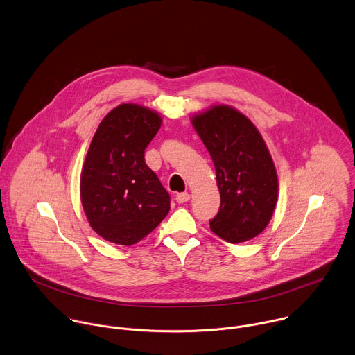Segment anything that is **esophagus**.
Instances as JSON below:
<instances>
[{"instance_id": "1", "label": "esophagus", "mask_w": 355, "mask_h": 355, "mask_svg": "<svg viewBox=\"0 0 355 355\" xmlns=\"http://www.w3.org/2000/svg\"><path fill=\"white\" fill-rule=\"evenodd\" d=\"M189 199H191V195L188 192H182V193H177L175 195L177 203H187Z\"/></svg>"}]
</instances>
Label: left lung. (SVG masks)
<instances>
[{
  "instance_id": "1",
  "label": "left lung",
  "mask_w": 355,
  "mask_h": 355,
  "mask_svg": "<svg viewBox=\"0 0 355 355\" xmlns=\"http://www.w3.org/2000/svg\"><path fill=\"white\" fill-rule=\"evenodd\" d=\"M192 125L213 159L221 196L210 230L230 243L250 241L266 230L278 199L277 170L261 134L227 105L193 116Z\"/></svg>"
}]
</instances>
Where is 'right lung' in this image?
<instances>
[{"label":"right lung","instance_id":"obj_1","mask_svg":"<svg viewBox=\"0 0 355 355\" xmlns=\"http://www.w3.org/2000/svg\"><path fill=\"white\" fill-rule=\"evenodd\" d=\"M162 117L141 105L123 103L101 121L80 178L91 228L112 243L131 246L170 211V195L145 163V149Z\"/></svg>","mask_w":355,"mask_h":355}]
</instances>
